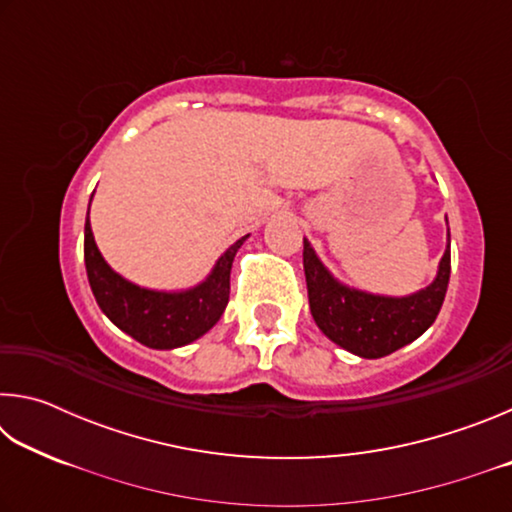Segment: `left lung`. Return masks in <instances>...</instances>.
Returning <instances> with one entry per match:
<instances>
[{
	"label": "left lung",
	"instance_id": "8db88e82",
	"mask_svg": "<svg viewBox=\"0 0 512 512\" xmlns=\"http://www.w3.org/2000/svg\"><path fill=\"white\" fill-rule=\"evenodd\" d=\"M302 264H305L309 309L320 332L352 354H359L363 359H379L418 339L436 320L452 273V253L447 244L436 280L427 289L406 298L372 296L343 287L320 264L307 239Z\"/></svg>",
	"mask_w": 512,
	"mask_h": 512
}]
</instances>
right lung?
Returning a JSON list of instances; mask_svg holds the SVG:
<instances>
[{
    "instance_id": "add662e5",
    "label": "right lung",
    "mask_w": 512,
    "mask_h": 512,
    "mask_svg": "<svg viewBox=\"0 0 512 512\" xmlns=\"http://www.w3.org/2000/svg\"><path fill=\"white\" fill-rule=\"evenodd\" d=\"M246 237L235 241L196 289L162 293L140 289L103 262L85 219V271L97 305L112 323L146 348L171 350L196 341L216 325L230 298V268Z\"/></svg>"
}]
</instances>
